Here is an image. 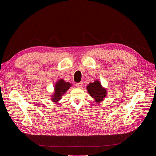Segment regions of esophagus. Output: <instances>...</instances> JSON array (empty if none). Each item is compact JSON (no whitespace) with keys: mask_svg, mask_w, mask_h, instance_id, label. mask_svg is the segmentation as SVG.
<instances>
[{"mask_svg":"<svg viewBox=\"0 0 156 156\" xmlns=\"http://www.w3.org/2000/svg\"><path fill=\"white\" fill-rule=\"evenodd\" d=\"M76 86L77 87H79V88L83 86V82L81 81V82H80V83H76Z\"/></svg>","mask_w":156,"mask_h":156,"instance_id":"obj_1","label":"esophagus"}]
</instances>
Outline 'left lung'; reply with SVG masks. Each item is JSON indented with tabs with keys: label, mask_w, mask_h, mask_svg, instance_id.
I'll return each mask as SVG.
<instances>
[{
	"label": "left lung",
	"mask_w": 156,
	"mask_h": 156,
	"mask_svg": "<svg viewBox=\"0 0 156 156\" xmlns=\"http://www.w3.org/2000/svg\"><path fill=\"white\" fill-rule=\"evenodd\" d=\"M86 90L96 104L103 101L107 94L106 88L104 87L98 80H95L93 83H89L86 86Z\"/></svg>",
	"instance_id": "8db88e82"
}]
</instances>
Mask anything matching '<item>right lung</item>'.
<instances>
[{
    "label": "right lung",
    "mask_w": 156,
    "mask_h": 156,
    "mask_svg": "<svg viewBox=\"0 0 156 156\" xmlns=\"http://www.w3.org/2000/svg\"><path fill=\"white\" fill-rule=\"evenodd\" d=\"M72 86V84L70 83L66 82L63 79L58 80L54 86V92L51 95V101L55 104H57Z\"/></svg>",
    "instance_id": "1"
}]
</instances>
